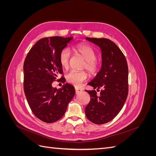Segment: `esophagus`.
Wrapping results in <instances>:
<instances>
[{"label":"esophagus","instance_id":"34e87169","mask_svg":"<svg viewBox=\"0 0 156 156\" xmlns=\"http://www.w3.org/2000/svg\"><path fill=\"white\" fill-rule=\"evenodd\" d=\"M83 90L81 88H79V87H75V93L76 94H79V92H81Z\"/></svg>","mask_w":156,"mask_h":156}]
</instances>
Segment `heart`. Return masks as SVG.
Wrapping results in <instances>:
<instances>
[{"label": "heart", "mask_w": 156, "mask_h": 156, "mask_svg": "<svg viewBox=\"0 0 156 156\" xmlns=\"http://www.w3.org/2000/svg\"><path fill=\"white\" fill-rule=\"evenodd\" d=\"M73 49L75 53L80 55L85 60L83 68L87 69L89 73L96 75L100 69V63L96 59L97 54L96 51L90 46L85 44H79L75 45ZM70 52L68 48H64L60 51L59 54V62L64 69H67L69 67L70 60ZM88 77V74L84 71L72 70L66 75L67 81L75 86L81 85V83L85 81Z\"/></svg>", "instance_id": "obj_1"}]
</instances>
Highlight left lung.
Masks as SVG:
<instances>
[{
	"label": "left lung",
	"mask_w": 156,
	"mask_h": 156,
	"mask_svg": "<svg viewBox=\"0 0 156 156\" xmlns=\"http://www.w3.org/2000/svg\"><path fill=\"white\" fill-rule=\"evenodd\" d=\"M86 39L100 47L102 65L100 72L88 83L94 89L86 90L90 101L85 107L87 119L96 124L112 120L123 107L128 94V66L123 53L114 42L106 38Z\"/></svg>",
	"instance_id": "obj_1"
}]
</instances>
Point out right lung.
<instances>
[{
    "mask_svg": "<svg viewBox=\"0 0 156 156\" xmlns=\"http://www.w3.org/2000/svg\"><path fill=\"white\" fill-rule=\"evenodd\" d=\"M72 39L61 36L40 39L25 60L23 87L26 98L33 114L46 123L60 119L75 95V88L69 84L66 83L59 90L52 87L63 73L59 54Z\"/></svg>",
    "mask_w": 156,
    "mask_h": 156,
    "instance_id": "add662e5",
    "label": "right lung"
}]
</instances>
